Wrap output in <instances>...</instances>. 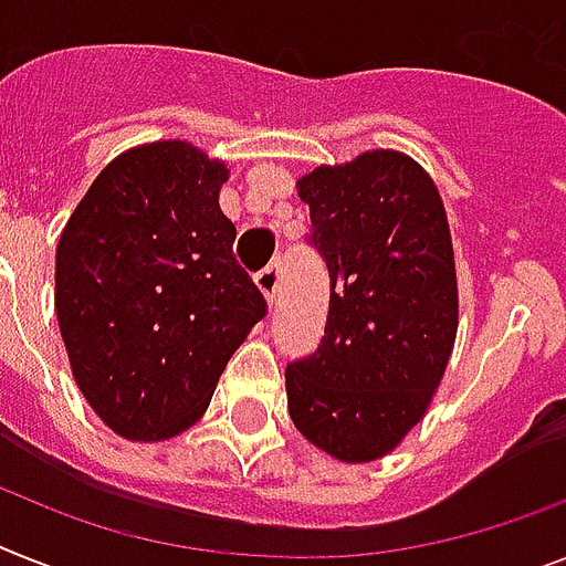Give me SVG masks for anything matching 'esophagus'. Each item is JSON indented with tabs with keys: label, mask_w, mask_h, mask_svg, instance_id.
Masks as SVG:
<instances>
[{
	"label": "esophagus",
	"mask_w": 566,
	"mask_h": 566,
	"mask_svg": "<svg viewBox=\"0 0 566 566\" xmlns=\"http://www.w3.org/2000/svg\"><path fill=\"white\" fill-rule=\"evenodd\" d=\"M254 283L256 289L265 294V301L274 303V297H277V286H280V265L269 263L265 269H260V272L254 274Z\"/></svg>",
	"instance_id": "1"
}]
</instances>
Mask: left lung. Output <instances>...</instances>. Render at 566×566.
Masks as SVG:
<instances>
[{
    "mask_svg": "<svg viewBox=\"0 0 566 566\" xmlns=\"http://www.w3.org/2000/svg\"><path fill=\"white\" fill-rule=\"evenodd\" d=\"M329 272L312 356L286 367L289 417L321 451L370 462L422 419L457 338L454 249L428 172L394 149L301 179Z\"/></svg>",
    "mask_w": 566,
    "mask_h": 566,
    "instance_id": "left-lung-1",
    "label": "left lung"
}]
</instances>
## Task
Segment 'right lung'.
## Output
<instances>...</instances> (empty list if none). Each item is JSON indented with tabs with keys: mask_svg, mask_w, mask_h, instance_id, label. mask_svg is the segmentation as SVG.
<instances>
[{
	"mask_svg": "<svg viewBox=\"0 0 566 566\" xmlns=\"http://www.w3.org/2000/svg\"><path fill=\"white\" fill-rule=\"evenodd\" d=\"M222 161L185 142L118 156L57 245V321L77 387L126 440H167L202 417L263 292L233 256Z\"/></svg>",
	"mask_w": 566,
	"mask_h": 566,
	"instance_id": "right-lung-1",
	"label": "right lung"
}]
</instances>
